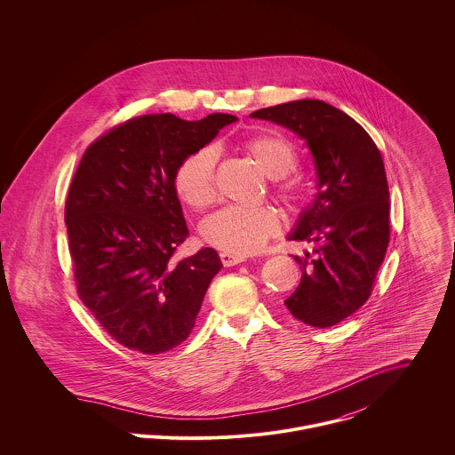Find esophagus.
<instances>
[{"label": "esophagus", "mask_w": 455, "mask_h": 455, "mask_svg": "<svg viewBox=\"0 0 455 455\" xmlns=\"http://www.w3.org/2000/svg\"><path fill=\"white\" fill-rule=\"evenodd\" d=\"M220 260L224 266H235V264H240L245 260V256H238V254H233V252H228V251H222L220 252Z\"/></svg>", "instance_id": "34e87169"}]
</instances>
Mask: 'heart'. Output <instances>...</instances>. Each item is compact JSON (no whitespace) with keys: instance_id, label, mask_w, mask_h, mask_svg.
Segmentation results:
<instances>
[{"instance_id":"heart-1","label":"heart","mask_w":455,"mask_h":455,"mask_svg":"<svg viewBox=\"0 0 455 455\" xmlns=\"http://www.w3.org/2000/svg\"><path fill=\"white\" fill-rule=\"evenodd\" d=\"M243 152L258 164L260 172L269 179H283L298 166V152L294 145L276 134H254L242 141ZM215 163L217 148L206 145L189 154L177 168L173 186L179 197L203 210L210 206L217 197L215 186ZM289 204H298L303 197L296 184L278 182L275 188ZM280 228V215L271 206H226L201 224V235L204 242L222 251L247 256L258 252L262 245Z\"/></svg>"}]
</instances>
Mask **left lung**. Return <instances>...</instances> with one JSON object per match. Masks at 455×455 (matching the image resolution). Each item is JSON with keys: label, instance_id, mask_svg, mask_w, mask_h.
Instances as JSON below:
<instances>
[{"label": "left lung", "instance_id": "left-lung-1", "mask_svg": "<svg viewBox=\"0 0 455 455\" xmlns=\"http://www.w3.org/2000/svg\"><path fill=\"white\" fill-rule=\"evenodd\" d=\"M251 117L294 131L314 156L317 193L289 240L315 243V256H294L301 282L285 307L305 324H338L368 301L387 252L389 186L382 154L361 124L321 100L260 108Z\"/></svg>", "mask_w": 455, "mask_h": 455}]
</instances>
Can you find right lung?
Masks as SVG:
<instances>
[{
	"label": "right lung",
	"mask_w": 455,
	"mask_h": 455,
	"mask_svg": "<svg viewBox=\"0 0 455 455\" xmlns=\"http://www.w3.org/2000/svg\"><path fill=\"white\" fill-rule=\"evenodd\" d=\"M236 121L229 114L140 116L100 136L80 159L65 206L76 292L130 350L168 352L195 327L222 262L213 249L173 259L189 236L173 177L189 154Z\"/></svg>",
	"instance_id": "1"
}]
</instances>
